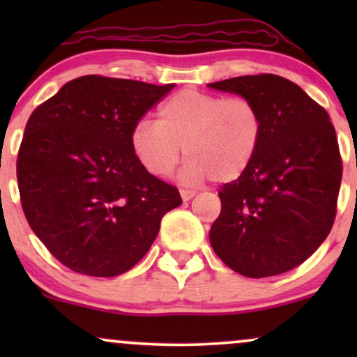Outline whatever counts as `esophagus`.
Returning <instances> with one entry per match:
<instances>
[{"label":"esophagus","instance_id":"obj_1","mask_svg":"<svg viewBox=\"0 0 357 357\" xmlns=\"http://www.w3.org/2000/svg\"><path fill=\"white\" fill-rule=\"evenodd\" d=\"M195 192H192V190H180V197H182L183 202H190L195 197Z\"/></svg>","mask_w":357,"mask_h":357}]
</instances>
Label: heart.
Segmentation results:
<instances>
[{"mask_svg":"<svg viewBox=\"0 0 357 357\" xmlns=\"http://www.w3.org/2000/svg\"><path fill=\"white\" fill-rule=\"evenodd\" d=\"M263 135L261 112L247 97L182 89L160 104L158 121L133 126L130 146L154 177L172 175L183 148L185 182L229 183L250 169Z\"/></svg>","mask_w":357,"mask_h":357,"instance_id":"1","label":"heart"}]
</instances>
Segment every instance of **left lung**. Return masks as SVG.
<instances>
[{
    "label": "left lung",
    "mask_w": 357,
    "mask_h": 357,
    "mask_svg": "<svg viewBox=\"0 0 357 357\" xmlns=\"http://www.w3.org/2000/svg\"><path fill=\"white\" fill-rule=\"evenodd\" d=\"M209 87L247 97L265 135L242 177L219 190L209 242L238 275L266 278L299 266L333 227L343 175L338 139L324 107L276 75L238 76Z\"/></svg>",
    "instance_id": "obj_1"
}]
</instances>
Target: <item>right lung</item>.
Listing matches in <instances>:
<instances>
[{
    "instance_id": "right-lung-1",
    "label": "right lung",
    "mask_w": 357,
    "mask_h": 357,
    "mask_svg": "<svg viewBox=\"0 0 357 357\" xmlns=\"http://www.w3.org/2000/svg\"><path fill=\"white\" fill-rule=\"evenodd\" d=\"M174 84L81 76L32 112L17 154L22 211L70 270L112 278L146 255L160 219L182 204L130 146L133 126Z\"/></svg>"
}]
</instances>
